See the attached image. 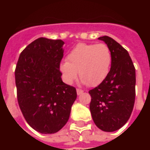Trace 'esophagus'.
<instances>
[{"label":"esophagus","instance_id":"esophagus-1","mask_svg":"<svg viewBox=\"0 0 150 150\" xmlns=\"http://www.w3.org/2000/svg\"><path fill=\"white\" fill-rule=\"evenodd\" d=\"M83 93V91L82 89H80V88H77V93H78V95H80V94H82Z\"/></svg>","mask_w":150,"mask_h":150}]
</instances>
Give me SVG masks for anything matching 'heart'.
<instances>
[{
	"mask_svg": "<svg viewBox=\"0 0 150 150\" xmlns=\"http://www.w3.org/2000/svg\"><path fill=\"white\" fill-rule=\"evenodd\" d=\"M112 56L104 43H79L67 56V61L60 64L64 81L72 84L78 77L90 87L102 83L108 77L112 65Z\"/></svg>",
	"mask_w": 150,
	"mask_h": 150,
	"instance_id": "1",
	"label": "heart"
}]
</instances>
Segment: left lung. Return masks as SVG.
Wrapping results in <instances>:
<instances>
[{"instance_id": "left-lung-1", "label": "left lung", "mask_w": 150, "mask_h": 150, "mask_svg": "<svg viewBox=\"0 0 150 150\" xmlns=\"http://www.w3.org/2000/svg\"><path fill=\"white\" fill-rule=\"evenodd\" d=\"M112 61L105 80L88 92L90 111L96 126L105 132L122 128L130 118L135 101V67L128 51L112 38L103 36Z\"/></svg>"}]
</instances>
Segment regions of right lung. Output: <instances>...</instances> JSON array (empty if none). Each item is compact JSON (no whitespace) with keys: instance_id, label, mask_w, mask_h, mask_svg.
Segmentation results:
<instances>
[{"instance_id":"right-lung-1","label":"right lung","mask_w":150,"mask_h":150,"mask_svg":"<svg viewBox=\"0 0 150 150\" xmlns=\"http://www.w3.org/2000/svg\"><path fill=\"white\" fill-rule=\"evenodd\" d=\"M60 40L40 38L21 53L15 69L17 102L23 117L41 134H54L67 124L77 91L62 81Z\"/></svg>"}]
</instances>
